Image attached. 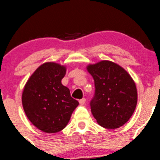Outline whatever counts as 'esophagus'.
I'll return each mask as SVG.
<instances>
[{
    "label": "esophagus",
    "mask_w": 160,
    "mask_h": 160,
    "mask_svg": "<svg viewBox=\"0 0 160 160\" xmlns=\"http://www.w3.org/2000/svg\"><path fill=\"white\" fill-rule=\"evenodd\" d=\"M79 102H80V104H81V105H83V104L86 103V99H85V98H82V99H80V101H79Z\"/></svg>",
    "instance_id": "obj_1"
}]
</instances>
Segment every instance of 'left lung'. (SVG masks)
<instances>
[{"mask_svg": "<svg viewBox=\"0 0 160 160\" xmlns=\"http://www.w3.org/2000/svg\"><path fill=\"white\" fill-rule=\"evenodd\" d=\"M88 70L94 80L90 104L97 122L110 129L125 125L137 104L136 87L131 76L118 64L106 60L89 65Z\"/></svg>", "mask_w": 160, "mask_h": 160, "instance_id": "1", "label": "left lung"}]
</instances>
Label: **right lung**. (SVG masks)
<instances>
[{
	"mask_svg": "<svg viewBox=\"0 0 160 160\" xmlns=\"http://www.w3.org/2000/svg\"><path fill=\"white\" fill-rule=\"evenodd\" d=\"M66 67L46 62L31 76L22 93V105L29 121L46 133H56L68 124L79 102L61 80Z\"/></svg>",
	"mask_w": 160,
	"mask_h": 160,
	"instance_id": "obj_1",
	"label": "right lung"
}]
</instances>
